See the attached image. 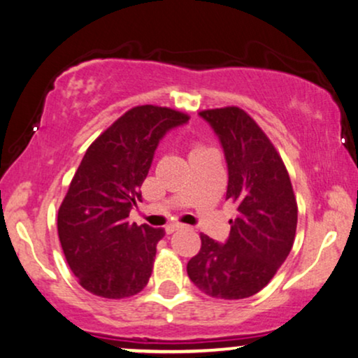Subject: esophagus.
<instances>
[{
  "instance_id": "esophagus-1",
  "label": "esophagus",
  "mask_w": 358,
  "mask_h": 358,
  "mask_svg": "<svg viewBox=\"0 0 358 358\" xmlns=\"http://www.w3.org/2000/svg\"><path fill=\"white\" fill-rule=\"evenodd\" d=\"M182 228H185V224H182V223H171V224L166 226L165 231H166V234H171V233L178 231V229H182Z\"/></svg>"
}]
</instances>
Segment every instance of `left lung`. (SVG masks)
<instances>
[{
  "label": "left lung",
  "mask_w": 358,
  "mask_h": 358,
  "mask_svg": "<svg viewBox=\"0 0 358 358\" xmlns=\"http://www.w3.org/2000/svg\"><path fill=\"white\" fill-rule=\"evenodd\" d=\"M200 117L218 137L228 166L226 200L236 205L224 244L201 234V250L187 264L188 278L206 296L244 299L259 292L292 250L297 203L291 178L259 125L238 107Z\"/></svg>",
  "instance_id": "left-lung-1"
}]
</instances>
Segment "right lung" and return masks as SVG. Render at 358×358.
<instances>
[{"instance_id": "obj_1", "label": "right lung", "mask_w": 358, "mask_h": 358, "mask_svg": "<svg viewBox=\"0 0 358 358\" xmlns=\"http://www.w3.org/2000/svg\"><path fill=\"white\" fill-rule=\"evenodd\" d=\"M187 122L166 107H134L85 152L57 213L59 241L85 291L124 299L147 286L165 229L130 223L129 215L160 140Z\"/></svg>"}]
</instances>
